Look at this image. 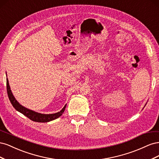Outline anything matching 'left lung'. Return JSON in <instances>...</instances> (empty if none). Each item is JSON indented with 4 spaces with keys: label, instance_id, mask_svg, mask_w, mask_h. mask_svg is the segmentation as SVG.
<instances>
[{
    "label": "left lung",
    "instance_id": "left-lung-1",
    "mask_svg": "<svg viewBox=\"0 0 159 159\" xmlns=\"http://www.w3.org/2000/svg\"><path fill=\"white\" fill-rule=\"evenodd\" d=\"M147 105V103H146V104H145V105Z\"/></svg>",
    "mask_w": 159,
    "mask_h": 159
}]
</instances>
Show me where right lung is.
<instances>
[{"mask_svg":"<svg viewBox=\"0 0 159 159\" xmlns=\"http://www.w3.org/2000/svg\"><path fill=\"white\" fill-rule=\"evenodd\" d=\"M7 89L8 98L10 99V102L12 105V106L14 107V109H15L16 111H18V112L22 113L24 115H25L26 117L29 118L33 121L40 122V123H46V122L53 121V120L57 119L61 116L62 113L64 112L66 107V104L65 106L60 111L56 113L43 114L40 113H38L34 111H32L31 109H29L25 107L22 106V105H20L17 102V100L15 99V98H14V96L12 93V91L11 89L10 85H9V82L7 78Z\"/></svg>","mask_w":159,"mask_h":159,"instance_id":"right-lung-1","label":"right lung"}]
</instances>
